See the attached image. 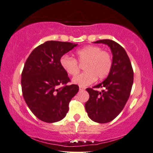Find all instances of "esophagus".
<instances>
[{
  "label": "esophagus",
  "mask_w": 153,
  "mask_h": 153,
  "mask_svg": "<svg viewBox=\"0 0 153 153\" xmlns=\"http://www.w3.org/2000/svg\"><path fill=\"white\" fill-rule=\"evenodd\" d=\"M79 90H80V91H84V90H85V88L82 87V86H79Z\"/></svg>",
  "instance_id": "34e87169"
}]
</instances>
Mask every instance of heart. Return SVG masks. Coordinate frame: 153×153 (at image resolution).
<instances>
[{
  "mask_svg": "<svg viewBox=\"0 0 153 153\" xmlns=\"http://www.w3.org/2000/svg\"><path fill=\"white\" fill-rule=\"evenodd\" d=\"M77 59L84 63L83 73L78 74L72 80L73 83L86 86L93 83L95 80H102L110 73L113 65V59L109 53L102 51L95 45H88L78 49L75 52ZM60 65L68 75L73 76L78 73L79 67L75 58L63 55L60 58Z\"/></svg>",
  "mask_w": 153,
  "mask_h": 153,
  "instance_id": "1",
  "label": "heart"
}]
</instances>
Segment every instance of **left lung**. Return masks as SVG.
I'll list each match as a JSON object with an SVG mask.
<instances>
[{"label":"left lung","instance_id":"8db88e82","mask_svg":"<svg viewBox=\"0 0 153 153\" xmlns=\"http://www.w3.org/2000/svg\"><path fill=\"white\" fill-rule=\"evenodd\" d=\"M94 43L108 45L113 55V65L105 80L93 87L103 88L102 91L86 89L90 97L85 107L92 120L106 123L115 119L126 105L133 83V71L126 51L116 42L105 39Z\"/></svg>","mask_w":153,"mask_h":153}]
</instances>
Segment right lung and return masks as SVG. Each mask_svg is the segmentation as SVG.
I'll list each match as a JSON object with an SVG mask.
<instances>
[{"mask_svg": "<svg viewBox=\"0 0 153 153\" xmlns=\"http://www.w3.org/2000/svg\"><path fill=\"white\" fill-rule=\"evenodd\" d=\"M78 44L46 41L36 48L27 58L21 75L23 98L33 113L45 123H56L65 117L77 85H66L68 75L60 58ZM63 85L62 87L60 86Z\"/></svg>", "mask_w": 153, "mask_h": 153, "instance_id": "obj_1", "label": "right lung"}]
</instances>
